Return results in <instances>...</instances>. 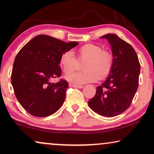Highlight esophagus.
<instances>
[{
  "label": "esophagus",
  "mask_w": 154,
  "mask_h": 154,
  "mask_svg": "<svg viewBox=\"0 0 154 154\" xmlns=\"http://www.w3.org/2000/svg\"><path fill=\"white\" fill-rule=\"evenodd\" d=\"M69 86H70V87L76 88H83V85H75V84H73V83H69Z\"/></svg>",
  "instance_id": "34e87169"
}]
</instances>
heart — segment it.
Here are the masks:
<instances>
[{"instance_id": "heart-1", "label": "heart", "mask_w": 154, "mask_h": 154, "mask_svg": "<svg viewBox=\"0 0 154 154\" xmlns=\"http://www.w3.org/2000/svg\"><path fill=\"white\" fill-rule=\"evenodd\" d=\"M77 60L85 61L82 66L84 71L68 74L66 79L71 83L79 85L106 78L110 74L114 62L111 52L93 43H87L80 47L77 50ZM60 64L65 73H69L76 68L77 60L72 52L66 50L61 54Z\"/></svg>"}]
</instances>
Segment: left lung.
I'll return each mask as SVG.
<instances>
[{"instance_id": "left-lung-1", "label": "left lung", "mask_w": 154, "mask_h": 154, "mask_svg": "<svg viewBox=\"0 0 154 154\" xmlns=\"http://www.w3.org/2000/svg\"><path fill=\"white\" fill-rule=\"evenodd\" d=\"M110 43L114 59L106 81L98 86L88 105L103 116L113 117L129 108L139 85L140 64L134 48L116 34L102 36Z\"/></svg>"}]
</instances>
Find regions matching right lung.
Returning a JSON list of instances; mask_svg holds the SVG:
<instances>
[{
  "label": "right lung",
  "mask_w": 154,
  "mask_h": 154,
  "mask_svg": "<svg viewBox=\"0 0 154 154\" xmlns=\"http://www.w3.org/2000/svg\"><path fill=\"white\" fill-rule=\"evenodd\" d=\"M47 35H38L27 43L17 54L12 67L11 83L18 102L31 115L46 117L62 106L69 83L60 78V57L63 52L78 45Z\"/></svg>",
  "instance_id": "obj_1"
}]
</instances>
